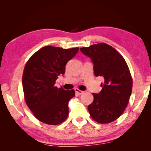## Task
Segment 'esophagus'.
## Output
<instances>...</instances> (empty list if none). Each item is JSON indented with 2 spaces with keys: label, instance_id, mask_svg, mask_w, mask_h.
Listing matches in <instances>:
<instances>
[{
  "label": "esophagus",
  "instance_id": "34e87169",
  "mask_svg": "<svg viewBox=\"0 0 151 151\" xmlns=\"http://www.w3.org/2000/svg\"><path fill=\"white\" fill-rule=\"evenodd\" d=\"M75 93H76V94H78V95H81V94L84 93V91L79 90L78 88H75Z\"/></svg>",
  "mask_w": 151,
  "mask_h": 151
}]
</instances>
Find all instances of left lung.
<instances>
[{"label":"left lung","mask_w":151,"mask_h":151,"mask_svg":"<svg viewBox=\"0 0 151 151\" xmlns=\"http://www.w3.org/2000/svg\"><path fill=\"white\" fill-rule=\"evenodd\" d=\"M80 50L93 63L94 75L104 79L100 93H93V102L88 106L89 114L101 124L115 121L123 113L132 93V79L126 61L118 51L105 43Z\"/></svg>","instance_id":"8db88e82"}]
</instances>
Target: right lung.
I'll list each match as a JSON object with an SVG mask.
<instances>
[{
    "label": "right lung",
    "instance_id": "obj_1",
    "mask_svg": "<svg viewBox=\"0 0 151 151\" xmlns=\"http://www.w3.org/2000/svg\"><path fill=\"white\" fill-rule=\"evenodd\" d=\"M78 49L46 46L27 61L22 75L24 99L39 121L57 125L67 119L68 102L75 96V92L58 88L55 84L58 76L65 74L66 63Z\"/></svg>",
    "mask_w": 151,
    "mask_h": 151
}]
</instances>
